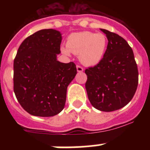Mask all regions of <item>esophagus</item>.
I'll use <instances>...</instances> for the list:
<instances>
[{"mask_svg":"<svg viewBox=\"0 0 150 150\" xmlns=\"http://www.w3.org/2000/svg\"><path fill=\"white\" fill-rule=\"evenodd\" d=\"M76 71H77V72L81 73V72H83V68L82 67H80V66L77 65V66H76Z\"/></svg>","mask_w":150,"mask_h":150,"instance_id":"34e87169","label":"esophagus"}]
</instances>
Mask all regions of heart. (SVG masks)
I'll return each instance as SVG.
<instances>
[{
    "label": "heart",
    "mask_w": 150,
    "mask_h": 150,
    "mask_svg": "<svg viewBox=\"0 0 150 150\" xmlns=\"http://www.w3.org/2000/svg\"><path fill=\"white\" fill-rule=\"evenodd\" d=\"M107 46L106 36L101 33L81 31L70 34L66 41V46L61 50L64 55L71 52L78 55L79 62L86 66L96 65L105 55Z\"/></svg>",
    "instance_id": "1"
}]
</instances>
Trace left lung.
I'll return each mask as SVG.
<instances>
[{
  "label": "left lung",
  "instance_id": "1",
  "mask_svg": "<svg viewBox=\"0 0 150 150\" xmlns=\"http://www.w3.org/2000/svg\"><path fill=\"white\" fill-rule=\"evenodd\" d=\"M108 40L104 58L85 71L86 89L95 109L104 112L117 110L131 101L138 84V71L134 52L120 35L100 28Z\"/></svg>",
  "mask_w": 150,
  "mask_h": 150
}]
</instances>
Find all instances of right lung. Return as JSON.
I'll return each mask as SVG.
<instances>
[{"instance_id":"right-lung-1","label":"right lung","mask_w":150,"mask_h":150,"mask_svg":"<svg viewBox=\"0 0 150 150\" xmlns=\"http://www.w3.org/2000/svg\"><path fill=\"white\" fill-rule=\"evenodd\" d=\"M62 33L43 29L20 45L13 63V88L23 109L30 115L50 117L59 114L66 102L67 88L76 74L74 62L57 60Z\"/></svg>"}]
</instances>
